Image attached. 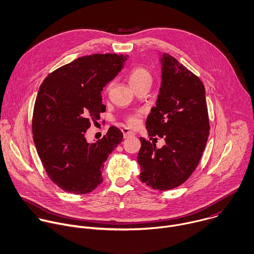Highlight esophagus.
Here are the masks:
<instances>
[{
	"instance_id": "34e87169",
	"label": "esophagus",
	"mask_w": 254,
	"mask_h": 254,
	"mask_svg": "<svg viewBox=\"0 0 254 254\" xmlns=\"http://www.w3.org/2000/svg\"><path fill=\"white\" fill-rule=\"evenodd\" d=\"M122 132H123L124 138H129V137H131V136H134V132L131 131V130H129L128 128H123V129H122Z\"/></svg>"
}]
</instances>
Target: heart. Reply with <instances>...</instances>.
Segmentation results:
<instances>
[{
    "label": "heart",
    "instance_id": "heart-1",
    "mask_svg": "<svg viewBox=\"0 0 254 254\" xmlns=\"http://www.w3.org/2000/svg\"><path fill=\"white\" fill-rule=\"evenodd\" d=\"M149 79H151L150 72L142 66H136L132 68L129 73V82L133 88ZM127 122L130 126H136L138 124V117L136 115L130 116L128 117Z\"/></svg>",
    "mask_w": 254,
    "mask_h": 254
}]
</instances>
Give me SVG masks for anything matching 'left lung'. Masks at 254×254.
<instances>
[{"label":"left lung","instance_id":"1","mask_svg":"<svg viewBox=\"0 0 254 254\" xmlns=\"http://www.w3.org/2000/svg\"><path fill=\"white\" fill-rule=\"evenodd\" d=\"M161 64V87L146 128L151 138L164 137L166 145L158 149L140 138L137 161L141 182L167 190L185 183L197 167L208 138L209 121L200 79L168 54L162 55Z\"/></svg>","mask_w":254,"mask_h":254}]
</instances>
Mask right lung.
I'll return each instance as SVG.
<instances>
[{
  "mask_svg": "<svg viewBox=\"0 0 254 254\" xmlns=\"http://www.w3.org/2000/svg\"><path fill=\"white\" fill-rule=\"evenodd\" d=\"M128 56L105 54L78 58L50 73L40 86L33 114L34 142L50 179L75 194L95 190L101 171L123 134L110 127L95 143L87 142L90 121L106 106L101 91L122 69Z\"/></svg>",
  "mask_w": 254,
  "mask_h": 254,
  "instance_id": "obj_1",
  "label": "right lung"
}]
</instances>
